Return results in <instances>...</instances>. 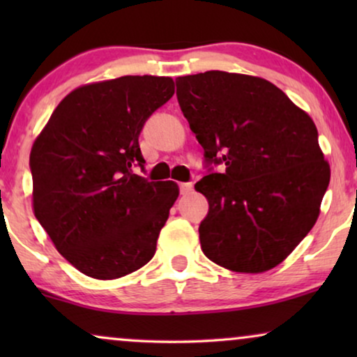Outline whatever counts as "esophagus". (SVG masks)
<instances>
[{
  "instance_id": "obj_1",
  "label": "esophagus",
  "mask_w": 357,
  "mask_h": 357,
  "mask_svg": "<svg viewBox=\"0 0 357 357\" xmlns=\"http://www.w3.org/2000/svg\"><path fill=\"white\" fill-rule=\"evenodd\" d=\"M193 190V183H180V195H188Z\"/></svg>"
}]
</instances>
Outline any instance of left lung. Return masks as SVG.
Instances as JSON below:
<instances>
[{
    "instance_id": "left-lung-1",
    "label": "left lung",
    "mask_w": 357,
    "mask_h": 357,
    "mask_svg": "<svg viewBox=\"0 0 357 357\" xmlns=\"http://www.w3.org/2000/svg\"><path fill=\"white\" fill-rule=\"evenodd\" d=\"M177 99L208 162L226 165L195 185L209 204L203 253L237 273L278 266L314 227L330 183L314 120L270 81L238 73L178 77Z\"/></svg>"
}]
</instances>
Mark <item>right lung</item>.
I'll use <instances>...</instances> for the list:
<instances>
[{
  "label": "right lung",
  "mask_w": 357,
  "mask_h": 357,
  "mask_svg": "<svg viewBox=\"0 0 357 357\" xmlns=\"http://www.w3.org/2000/svg\"><path fill=\"white\" fill-rule=\"evenodd\" d=\"M172 77L121 76L76 87L31 151L32 208L76 270L116 280L144 266L178 198V185L148 182L139 133L174 96Z\"/></svg>",
  "instance_id": "obj_1"
}]
</instances>
